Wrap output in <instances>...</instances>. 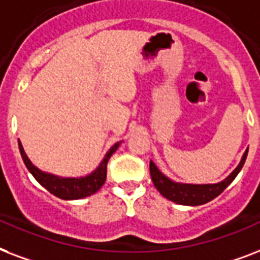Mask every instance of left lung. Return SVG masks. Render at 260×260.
<instances>
[{"label":"left lung","instance_id":"8db88e82","mask_svg":"<svg viewBox=\"0 0 260 260\" xmlns=\"http://www.w3.org/2000/svg\"><path fill=\"white\" fill-rule=\"evenodd\" d=\"M247 154H248V148L243 154L239 166L233 170L232 174L229 175L228 178H225L222 182L214 183V184H187V183L174 182L170 178H167L152 160H150L149 168H150L153 184L162 197H166L167 199H170L175 203H179V205L198 206V205L210 202L212 199L218 197L233 182V179L236 178L237 174L240 172L243 166H244Z\"/></svg>","mask_w":260,"mask_h":260}]
</instances>
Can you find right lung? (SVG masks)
Listing matches in <instances>:
<instances>
[{"label": "right lung", "instance_id": "right-lung-1", "mask_svg": "<svg viewBox=\"0 0 260 260\" xmlns=\"http://www.w3.org/2000/svg\"><path fill=\"white\" fill-rule=\"evenodd\" d=\"M119 145L120 142H116V144L106 153V156H104V158L102 160V162L99 164L98 168H96L93 172H90L89 175L81 176V178H61V176H57V175L44 172V171L39 170L38 167L34 166L31 162V160H29L27 154H25V152H24L23 145H21V142H20L19 140L20 154H21L24 164L27 167V170L31 172L32 176H34L46 190L50 191L51 194L61 199H68V201L85 198V197H89V195L98 192V191L102 188V186L104 184V182H106V178H107L108 160H110V157L116 152V149L119 148Z\"/></svg>", "mask_w": 260, "mask_h": 260}]
</instances>
